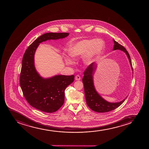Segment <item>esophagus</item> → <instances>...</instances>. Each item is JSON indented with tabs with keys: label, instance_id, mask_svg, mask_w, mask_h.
<instances>
[{
	"label": "esophagus",
	"instance_id": "1",
	"mask_svg": "<svg viewBox=\"0 0 149 149\" xmlns=\"http://www.w3.org/2000/svg\"><path fill=\"white\" fill-rule=\"evenodd\" d=\"M75 79L76 81H79L81 79V77L79 75H77L75 77Z\"/></svg>",
	"mask_w": 149,
	"mask_h": 149
}]
</instances>
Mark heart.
I'll return each instance as SVG.
<instances>
[{
  "label": "heart",
  "instance_id": "obj_1",
  "mask_svg": "<svg viewBox=\"0 0 149 149\" xmlns=\"http://www.w3.org/2000/svg\"><path fill=\"white\" fill-rule=\"evenodd\" d=\"M104 42L100 39H86L79 41L71 45L68 49V54L73 58L84 56V63L90 65L96 58L100 56L104 49ZM66 63H72L71 60L67 58Z\"/></svg>",
  "mask_w": 149,
  "mask_h": 149
}]
</instances>
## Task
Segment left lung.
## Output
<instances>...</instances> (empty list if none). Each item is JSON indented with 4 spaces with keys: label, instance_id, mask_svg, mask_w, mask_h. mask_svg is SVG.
<instances>
[{
    "label": "left lung",
    "instance_id": "left-lung-1",
    "mask_svg": "<svg viewBox=\"0 0 149 149\" xmlns=\"http://www.w3.org/2000/svg\"><path fill=\"white\" fill-rule=\"evenodd\" d=\"M114 45L113 50H119L124 52L128 58L130 65L133 71L132 62L130 55L124 47L113 40ZM97 68L95 63H93L87 67L84 72L82 82L84 84L86 104L91 109L99 113L107 112L114 110L124 102L125 99L118 102H109L103 99L96 91L93 83V75Z\"/></svg>",
    "mask_w": 149,
    "mask_h": 149
}]
</instances>
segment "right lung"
<instances>
[{
    "instance_id": "1",
    "label": "right lung",
    "mask_w": 149,
    "mask_h": 149,
    "mask_svg": "<svg viewBox=\"0 0 149 149\" xmlns=\"http://www.w3.org/2000/svg\"><path fill=\"white\" fill-rule=\"evenodd\" d=\"M68 33H47L35 40L28 47L23 57L20 75V85L29 104L37 109L52 113L57 111L65 101V91L73 82L74 76L56 75L45 79L37 72L34 55L40 43L65 38Z\"/></svg>"
}]
</instances>
